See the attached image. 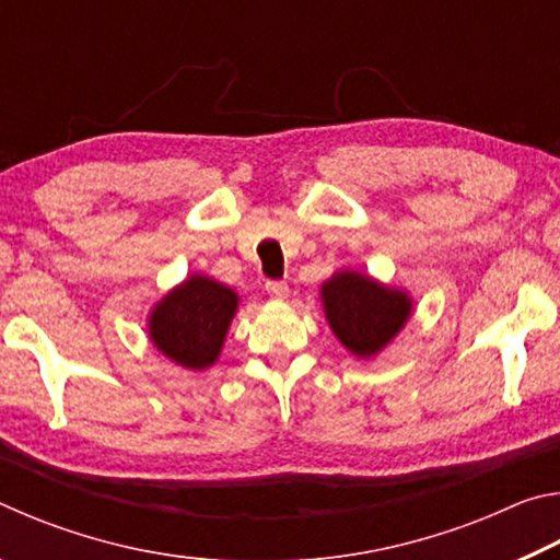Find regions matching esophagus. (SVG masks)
I'll return each mask as SVG.
<instances>
[{"mask_svg":"<svg viewBox=\"0 0 560 560\" xmlns=\"http://www.w3.org/2000/svg\"><path fill=\"white\" fill-rule=\"evenodd\" d=\"M264 289H267V293H269L271 299H279L281 301V299L289 296V287L283 281H267V287H264Z\"/></svg>","mask_w":560,"mask_h":560,"instance_id":"obj_1","label":"esophagus"}]
</instances>
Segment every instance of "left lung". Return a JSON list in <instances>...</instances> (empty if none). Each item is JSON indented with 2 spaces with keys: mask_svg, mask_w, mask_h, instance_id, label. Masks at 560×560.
I'll return each mask as SVG.
<instances>
[{
  "mask_svg": "<svg viewBox=\"0 0 560 560\" xmlns=\"http://www.w3.org/2000/svg\"><path fill=\"white\" fill-rule=\"evenodd\" d=\"M320 306L334 336L350 355L375 358L393 343L412 316V296L371 273L338 269L320 283Z\"/></svg>",
  "mask_w": 560,
  "mask_h": 560,
  "instance_id": "8db88e82",
  "label": "left lung"
}]
</instances>
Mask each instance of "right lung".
I'll use <instances>...</instances> for the list:
<instances>
[{
  "mask_svg": "<svg viewBox=\"0 0 560 560\" xmlns=\"http://www.w3.org/2000/svg\"><path fill=\"white\" fill-rule=\"evenodd\" d=\"M240 293L207 273H189L148 314V338L185 371H207L222 355Z\"/></svg>",
  "mask_w": 560,
  "mask_h": 560,
  "instance_id": "add662e5",
  "label": "right lung"
}]
</instances>
